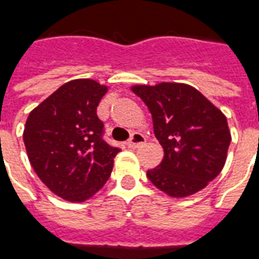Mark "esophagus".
Masks as SVG:
<instances>
[{"label": "esophagus", "mask_w": 259, "mask_h": 259, "mask_svg": "<svg viewBox=\"0 0 259 259\" xmlns=\"http://www.w3.org/2000/svg\"><path fill=\"white\" fill-rule=\"evenodd\" d=\"M144 143H146V138H144V135L139 134V132H134L131 138H130V140L127 142L128 147L131 148H138L140 146H143Z\"/></svg>", "instance_id": "1"}]
</instances>
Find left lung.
<instances>
[{
  "mask_svg": "<svg viewBox=\"0 0 259 259\" xmlns=\"http://www.w3.org/2000/svg\"><path fill=\"white\" fill-rule=\"evenodd\" d=\"M132 92L147 105L165 152L161 163L147 170L152 185L171 197L204 189L223 169L231 143L223 112L186 83L136 85Z\"/></svg>",
  "mask_w": 259,
  "mask_h": 259,
  "instance_id": "obj_1",
  "label": "left lung"
}]
</instances>
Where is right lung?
<instances>
[{"instance_id":"add662e5","label":"right lung","mask_w":259,"mask_h":259,"mask_svg":"<svg viewBox=\"0 0 259 259\" xmlns=\"http://www.w3.org/2000/svg\"><path fill=\"white\" fill-rule=\"evenodd\" d=\"M108 88L74 79L29 113L23 139L32 167L44 185L67 201L82 202L101 189L120 148L102 139L97 107Z\"/></svg>"}]
</instances>
